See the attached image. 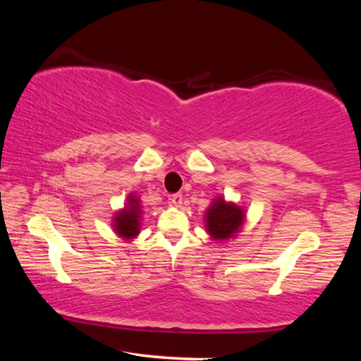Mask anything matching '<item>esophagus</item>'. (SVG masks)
<instances>
[{"label":"esophagus","mask_w":361,"mask_h":361,"mask_svg":"<svg viewBox=\"0 0 361 361\" xmlns=\"http://www.w3.org/2000/svg\"><path fill=\"white\" fill-rule=\"evenodd\" d=\"M170 202H172L175 207H181V204H183V194L181 192L172 194V197H170Z\"/></svg>","instance_id":"34e87169"}]
</instances>
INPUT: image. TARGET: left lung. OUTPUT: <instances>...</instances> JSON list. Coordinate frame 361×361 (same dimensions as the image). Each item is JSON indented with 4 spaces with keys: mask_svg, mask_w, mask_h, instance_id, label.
<instances>
[{
    "mask_svg": "<svg viewBox=\"0 0 361 361\" xmlns=\"http://www.w3.org/2000/svg\"><path fill=\"white\" fill-rule=\"evenodd\" d=\"M207 231L216 240L229 239L239 232L243 223V210L234 204H226L224 199H218L207 212Z\"/></svg>",
    "mask_w": 361,
    "mask_h": 361,
    "instance_id": "left-lung-1",
    "label": "left lung"
}]
</instances>
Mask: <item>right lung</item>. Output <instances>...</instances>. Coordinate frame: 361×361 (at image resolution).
Listing matches in <instances>:
<instances>
[{"mask_svg":"<svg viewBox=\"0 0 361 361\" xmlns=\"http://www.w3.org/2000/svg\"><path fill=\"white\" fill-rule=\"evenodd\" d=\"M138 218H140V204L133 195H130L127 209L124 212L118 213L114 218L116 232L124 237V239H132V237H135L140 232Z\"/></svg>","mask_w":361,"mask_h":361,"instance_id":"1","label":"right lung"}]
</instances>
